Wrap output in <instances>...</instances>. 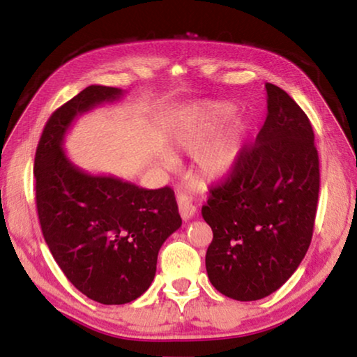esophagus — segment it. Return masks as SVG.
Masks as SVG:
<instances>
[{
    "mask_svg": "<svg viewBox=\"0 0 357 357\" xmlns=\"http://www.w3.org/2000/svg\"><path fill=\"white\" fill-rule=\"evenodd\" d=\"M178 206H179V214L181 217H183L184 220H190L193 215H195L197 213V206L195 204L192 203V200L187 195H184V193H179L178 192Z\"/></svg>",
    "mask_w": 357,
    "mask_h": 357,
    "instance_id": "obj_1",
    "label": "esophagus"
}]
</instances>
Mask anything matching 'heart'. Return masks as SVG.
<instances>
[{"instance_id":"1","label":"heart","mask_w":357,"mask_h":357,"mask_svg":"<svg viewBox=\"0 0 357 357\" xmlns=\"http://www.w3.org/2000/svg\"><path fill=\"white\" fill-rule=\"evenodd\" d=\"M233 107L223 102H203L187 108L176 128V142L189 153L209 146L222 129V126L233 116ZM243 144V128L236 126L219 140L211 144L198 159V167L209 179H220L238 164Z\"/></svg>"}]
</instances>
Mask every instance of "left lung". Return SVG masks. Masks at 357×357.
I'll use <instances>...</instances> for the list:
<instances>
[{"instance_id": "left-lung-1", "label": "left lung", "mask_w": 357, "mask_h": 357, "mask_svg": "<svg viewBox=\"0 0 357 357\" xmlns=\"http://www.w3.org/2000/svg\"><path fill=\"white\" fill-rule=\"evenodd\" d=\"M268 116L236 167L202 208L213 228L206 271L213 287L236 301L279 289L309 250L315 225L319 162L302 108L266 83Z\"/></svg>"}]
</instances>
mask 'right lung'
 Returning a JSON list of instances; mask_svg holds the SVG:
<instances>
[{
  "label": "right lung",
  "instance_id": "obj_1",
  "mask_svg": "<svg viewBox=\"0 0 357 357\" xmlns=\"http://www.w3.org/2000/svg\"><path fill=\"white\" fill-rule=\"evenodd\" d=\"M121 96L119 88H84L47 121L34 159L36 206L48 249L78 291L105 305L128 304L146 291L162 244L183 223L168 185L148 190L96 176L64 153L75 118Z\"/></svg>",
  "mask_w": 357,
  "mask_h": 357
}]
</instances>
